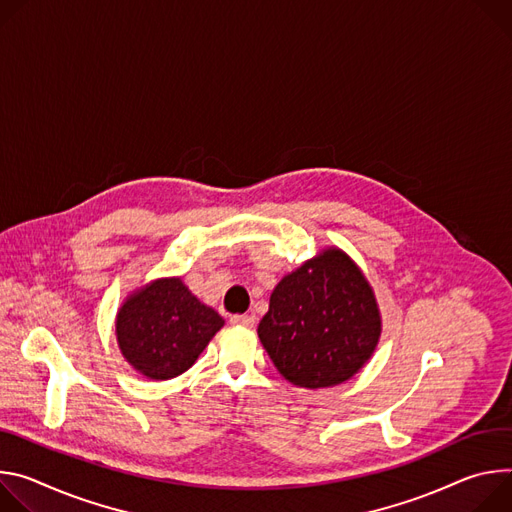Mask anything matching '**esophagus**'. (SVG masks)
Returning <instances> with one entry per match:
<instances>
[{"label": "esophagus", "instance_id": "esophagus-1", "mask_svg": "<svg viewBox=\"0 0 512 512\" xmlns=\"http://www.w3.org/2000/svg\"><path fill=\"white\" fill-rule=\"evenodd\" d=\"M230 321H232V325H240V327H254L256 317H254V315H234Z\"/></svg>", "mask_w": 512, "mask_h": 512}]
</instances>
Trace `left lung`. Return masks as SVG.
<instances>
[{
	"instance_id": "8db88e82",
	"label": "left lung",
	"mask_w": 512,
	"mask_h": 512,
	"mask_svg": "<svg viewBox=\"0 0 512 512\" xmlns=\"http://www.w3.org/2000/svg\"><path fill=\"white\" fill-rule=\"evenodd\" d=\"M382 333L374 289L360 266L335 246L280 278L258 337L276 370L301 388L354 378Z\"/></svg>"
}]
</instances>
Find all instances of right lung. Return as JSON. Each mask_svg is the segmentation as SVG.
Returning <instances> with one entry per match:
<instances>
[{"instance_id":"add662e5","label":"right lung","mask_w":512,"mask_h":512,"mask_svg":"<svg viewBox=\"0 0 512 512\" xmlns=\"http://www.w3.org/2000/svg\"><path fill=\"white\" fill-rule=\"evenodd\" d=\"M223 317L201 303L181 276L150 280L132 291L116 315V337L126 362L150 380H170L187 372Z\"/></svg>"}]
</instances>
